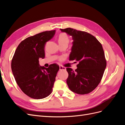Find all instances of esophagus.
Listing matches in <instances>:
<instances>
[{
    "label": "esophagus",
    "mask_w": 125,
    "mask_h": 125,
    "mask_svg": "<svg viewBox=\"0 0 125 125\" xmlns=\"http://www.w3.org/2000/svg\"><path fill=\"white\" fill-rule=\"evenodd\" d=\"M59 70H66V68L62 66H59Z\"/></svg>",
    "instance_id": "1"
}]
</instances>
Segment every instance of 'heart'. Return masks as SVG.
Returning <instances> with one entry per match:
<instances>
[{
	"label": "heart",
	"instance_id": "1",
	"mask_svg": "<svg viewBox=\"0 0 125 125\" xmlns=\"http://www.w3.org/2000/svg\"><path fill=\"white\" fill-rule=\"evenodd\" d=\"M58 42L60 46H62V45L68 46L70 42L69 36L66 33H61L58 36Z\"/></svg>",
	"mask_w": 125,
	"mask_h": 125
}]
</instances>
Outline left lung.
Instances as JSON below:
<instances>
[{
  "label": "left lung",
  "mask_w": 125,
  "mask_h": 125,
  "mask_svg": "<svg viewBox=\"0 0 125 125\" xmlns=\"http://www.w3.org/2000/svg\"><path fill=\"white\" fill-rule=\"evenodd\" d=\"M60 30L73 37L69 60L78 62L75 71L70 68H66L69 74L67 83L75 93H90L100 83L106 67L102 45L95 37L88 32L70 28Z\"/></svg>",
  "instance_id": "8db88e82"
}]
</instances>
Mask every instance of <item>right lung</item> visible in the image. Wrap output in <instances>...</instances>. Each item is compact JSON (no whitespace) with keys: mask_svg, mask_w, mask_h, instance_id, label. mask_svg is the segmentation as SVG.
I'll use <instances>...</instances> for the list:
<instances>
[{"mask_svg":"<svg viewBox=\"0 0 125 125\" xmlns=\"http://www.w3.org/2000/svg\"><path fill=\"white\" fill-rule=\"evenodd\" d=\"M56 30L30 36L18 45L11 60V69L17 83L26 95L42 99L52 91L59 67L52 63L41 67L39 58L45 57V46L53 37Z\"/></svg>","mask_w":125,"mask_h":125,"instance_id":"right-lung-1","label":"right lung"}]
</instances>
